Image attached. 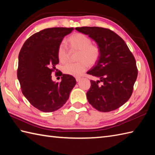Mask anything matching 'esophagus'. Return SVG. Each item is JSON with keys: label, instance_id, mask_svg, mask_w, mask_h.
Here are the masks:
<instances>
[{"label": "esophagus", "instance_id": "obj_1", "mask_svg": "<svg viewBox=\"0 0 155 155\" xmlns=\"http://www.w3.org/2000/svg\"><path fill=\"white\" fill-rule=\"evenodd\" d=\"M81 77H77V78H76V81H77V82H79L81 81Z\"/></svg>", "mask_w": 155, "mask_h": 155}]
</instances>
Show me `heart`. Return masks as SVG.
Returning <instances> with one entry per match:
<instances>
[{
    "label": "heart",
    "instance_id": "obj_1",
    "mask_svg": "<svg viewBox=\"0 0 155 155\" xmlns=\"http://www.w3.org/2000/svg\"><path fill=\"white\" fill-rule=\"evenodd\" d=\"M67 43L71 51H78L77 61L76 63L65 64L62 71L64 73L80 77L87 70L88 65L93 66L98 61L101 55V49L98 46L92 44L91 39L82 33H74L69 37ZM58 61L64 63L68 59V52L64 44H61L58 48Z\"/></svg>",
    "mask_w": 155,
    "mask_h": 155
}]
</instances>
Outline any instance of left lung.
Wrapping results in <instances>:
<instances>
[{
	"mask_svg": "<svg viewBox=\"0 0 155 155\" xmlns=\"http://www.w3.org/2000/svg\"><path fill=\"white\" fill-rule=\"evenodd\" d=\"M76 30L96 42L101 55L87 74L99 78L91 81L87 93L88 103L101 112L116 110L129 99L137 80L136 61L127 44L108 28L97 27H77Z\"/></svg>",
	"mask_w": 155,
	"mask_h": 155,
	"instance_id": "1",
	"label": "left lung"
}]
</instances>
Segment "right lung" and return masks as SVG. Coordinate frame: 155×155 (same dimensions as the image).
I'll return each mask as SVG.
<instances>
[{
  "instance_id": "add662e5",
  "label": "right lung",
  "mask_w": 155,
  "mask_h": 155,
  "mask_svg": "<svg viewBox=\"0 0 155 155\" xmlns=\"http://www.w3.org/2000/svg\"><path fill=\"white\" fill-rule=\"evenodd\" d=\"M73 28H50L29 37L18 54L17 77L22 93L32 106L45 113L57 110L65 104L77 81L63 74L61 83L52 80L59 61L58 48Z\"/></svg>"
}]
</instances>
